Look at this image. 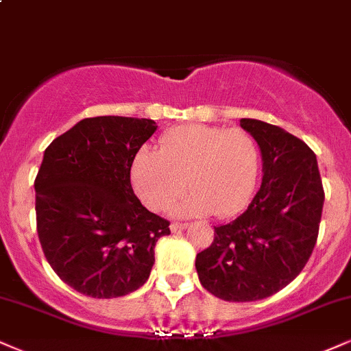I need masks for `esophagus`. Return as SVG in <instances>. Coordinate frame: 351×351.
<instances>
[{
	"mask_svg": "<svg viewBox=\"0 0 351 351\" xmlns=\"http://www.w3.org/2000/svg\"><path fill=\"white\" fill-rule=\"evenodd\" d=\"M186 229V223H180V222H171L170 226V230L173 232V234H180L181 230Z\"/></svg>",
	"mask_w": 351,
	"mask_h": 351,
	"instance_id": "esophagus-1",
	"label": "esophagus"
}]
</instances>
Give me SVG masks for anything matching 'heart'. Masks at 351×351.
Instances as JSON below:
<instances>
[{"label": "heart", "mask_w": 351, "mask_h": 351, "mask_svg": "<svg viewBox=\"0 0 351 351\" xmlns=\"http://www.w3.org/2000/svg\"><path fill=\"white\" fill-rule=\"evenodd\" d=\"M130 175L135 193L152 210L178 199L186 180L193 193L176 206L178 216H234L255 193L260 149L247 130L189 124L168 130L158 152H138Z\"/></svg>", "instance_id": "obj_1"}]
</instances>
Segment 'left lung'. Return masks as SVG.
<instances>
[{"label": "left lung", "instance_id": "1", "mask_svg": "<svg viewBox=\"0 0 351 351\" xmlns=\"http://www.w3.org/2000/svg\"><path fill=\"white\" fill-rule=\"evenodd\" d=\"M240 128L260 147L261 186L239 217L214 227L196 269L216 298L250 302L278 293L306 267L325 196L317 158L301 138L258 119H240Z\"/></svg>", "mask_w": 351, "mask_h": 351}]
</instances>
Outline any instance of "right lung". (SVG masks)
Masks as SVG:
<instances>
[{
  "label": "right lung",
  "instance_id": "obj_1",
  "mask_svg": "<svg viewBox=\"0 0 351 351\" xmlns=\"http://www.w3.org/2000/svg\"><path fill=\"white\" fill-rule=\"evenodd\" d=\"M158 125L99 116L80 121L44 152L36 188L37 234L63 282L90 298L134 293L149 280L170 222L142 206L130 167Z\"/></svg>",
  "mask_w": 351,
  "mask_h": 351
}]
</instances>
